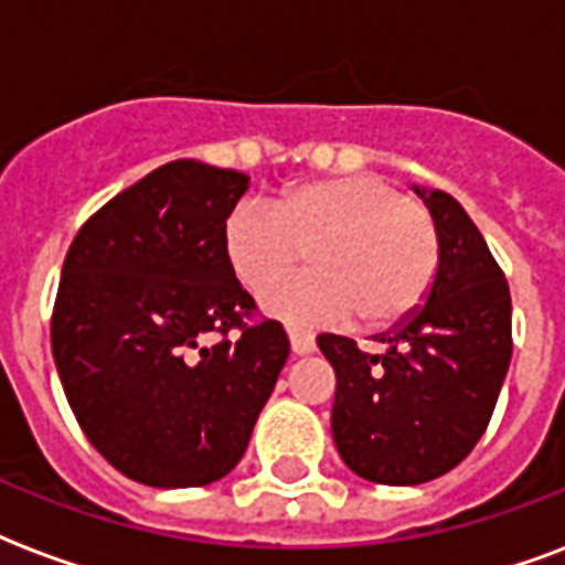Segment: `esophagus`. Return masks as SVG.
I'll return each mask as SVG.
<instances>
[{
	"label": "esophagus",
	"instance_id": "obj_1",
	"mask_svg": "<svg viewBox=\"0 0 565 565\" xmlns=\"http://www.w3.org/2000/svg\"><path fill=\"white\" fill-rule=\"evenodd\" d=\"M287 334H290L292 354H310L313 349H317V340H313V334H305V331H299V328H290Z\"/></svg>",
	"mask_w": 565,
	"mask_h": 565
}]
</instances>
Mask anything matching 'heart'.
Instances as JSON below:
<instances>
[{"label": "heart", "mask_w": 565, "mask_h": 565, "mask_svg": "<svg viewBox=\"0 0 565 565\" xmlns=\"http://www.w3.org/2000/svg\"><path fill=\"white\" fill-rule=\"evenodd\" d=\"M310 248L313 273L275 284L264 310L296 328L393 326L428 299L439 237L428 213L393 181L337 175L284 190L273 204L239 202L225 220V257L252 292L287 275Z\"/></svg>", "instance_id": "heart-1"}]
</instances>
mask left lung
<instances>
[{
    "label": "left lung",
    "mask_w": 565,
    "mask_h": 565,
    "mask_svg": "<svg viewBox=\"0 0 565 565\" xmlns=\"http://www.w3.org/2000/svg\"><path fill=\"white\" fill-rule=\"evenodd\" d=\"M439 237V269L425 308L366 354L319 334L334 366L331 434L343 463L372 483L413 487L455 469L483 437L508 375L510 290L501 266L455 195L413 188Z\"/></svg>",
    "instance_id": "8db88e82"
}]
</instances>
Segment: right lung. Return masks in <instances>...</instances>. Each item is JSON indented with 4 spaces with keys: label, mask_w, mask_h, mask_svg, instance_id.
<instances>
[{
    "label": "right lung",
    "mask_w": 565,
    "mask_h": 565,
    "mask_svg": "<svg viewBox=\"0 0 565 565\" xmlns=\"http://www.w3.org/2000/svg\"><path fill=\"white\" fill-rule=\"evenodd\" d=\"M246 190L243 172L163 163L66 252L52 313L66 402L93 448L146 487L225 478L290 354L281 322H246L255 299L225 257V220Z\"/></svg>",
    "instance_id": "obj_1"
}]
</instances>
